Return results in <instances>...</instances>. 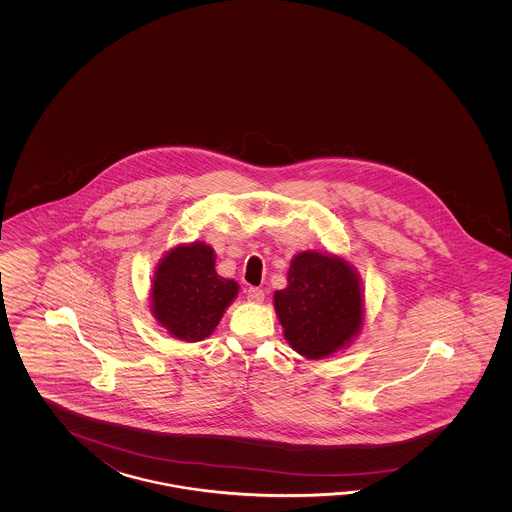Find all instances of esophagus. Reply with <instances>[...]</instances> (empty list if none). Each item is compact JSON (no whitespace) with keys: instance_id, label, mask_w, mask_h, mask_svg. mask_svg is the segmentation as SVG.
Wrapping results in <instances>:
<instances>
[{"instance_id":"1","label":"esophagus","mask_w":512,"mask_h":512,"mask_svg":"<svg viewBox=\"0 0 512 512\" xmlns=\"http://www.w3.org/2000/svg\"><path fill=\"white\" fill-rule=\"evenodd\" d=\"M263 298H265V293H263L261 289H258V287H249V289H247V300L252 302V304H261Z\"/></svg>"}]
</instances>
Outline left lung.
<instances>
[{
    "mask_svg": "<svg viewBox=\"0 0 512 512\" xmlns=\"http://www.w3.org/2000/svg\"><path fill=\"white\" fill-rule=\"evenodd\" d=\"M272 304L287 344L307 360L329 359L348 349L366 320L359 271L331 252L294 254L287 287L274 291Z\"/></svg>",
    "mask_w": 512,
    "mask_h": 512,
    "instance_id": "8db88e82",
    "label": "left lung"
}]
</instances>
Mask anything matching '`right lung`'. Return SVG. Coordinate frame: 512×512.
<instances>
[{"mask_svg": "<svg viewBox=\"0 0 512 512\" xmlns=\"http://www.w3.org/2000/svg\"><path fill=\"white\" fill-rule=\"evenodd\" d=\"M240 285L216 272V252L205 241L179 243L153 271L150 311L175 340L201 342L214 333Z\"/></svg>", "mask_w": 512, "mask_h": 512, "instance_id": "right-lung-1", "label": "right lung"}]
</instances>
